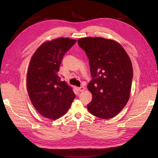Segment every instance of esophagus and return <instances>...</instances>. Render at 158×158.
Masks as SVG:
<instances>
[{
	"mask_svg": "<svg viewBox=\"0 0 158 158\" xmlns=\"http://www.w3.org/2000/svg\"><path fill=\"white\" fill-rule=\"evenodd\" d=\"M78 89L79 92H83V91L85 90V88L84 86H81V87L78 88Z\"/></svg>",
	"mask_w": 158,
	"mask_h": 158,
	"instance_id": "1",
	"label": "esophagus"
}]
</instances>
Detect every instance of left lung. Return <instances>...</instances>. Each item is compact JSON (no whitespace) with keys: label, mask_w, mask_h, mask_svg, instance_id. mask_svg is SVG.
Segmentation results:
<instances>
[{"label":"left lung","mask_w":158,"mask_h":158,"mask_svg":"<svg viewBox=\"0 0 158 158\" xmlns=\"http://www.w3.org/2000/svg\"><path fill=\"white\" fill-rule=\"evenodd\" d=\"M78 45L89 59L93 79L88 89L92 99L88 106L93 115L108 119L127 103L131 90L133 69L125 50L117 41L103 37H84Z\"/></svg>","instance_id":"obj_1"}]
</instances>
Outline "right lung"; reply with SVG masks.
Instances as JSON below:
<instances>
[{
	"label": "right lung",
	"instance_id": "1",
	"mask_svg": "<svg viewBox=\"0 0 158 158\" xmlns=\"http://www.w3.org/2000/svg\"><path fill=\"white\" fill-rule=\"evenodd\" d=\"M76 42L60 37L46 41L32 56L26 85L31 102L41 115L52 120L68 111L75 98L73 89L58 76L64 54Z\"/></svg>",
	"mask_w": 158,
	"mask_h": 158
}]
</instances>
